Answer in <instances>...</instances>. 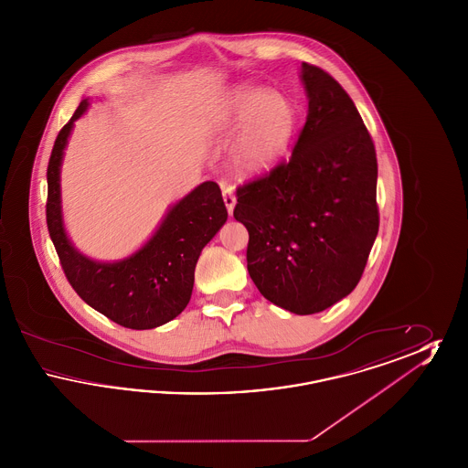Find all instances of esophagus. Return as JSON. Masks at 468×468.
<instances>
[{
    "instance_id": "34e87169",
    "label": "esophagus",
    "mask_w": 468,
    "mask_h": 468,
    "mask_svg": "<svg viewBox=\"0 0 468 468\" xmlns=\"http://www.w3.org/2000/svg\"><path fill=\"white\" fill-rule=\"evenodd\" d=\"M221 187H223L224 205H226V208H228V214L231 216V214H233V208H235V203H237L235 191H233V187H231V186H228L226 182L221 184Z\"/></svg>"
}]
</instances>
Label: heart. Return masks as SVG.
I'll return each mask as SVG.
<instances>
[{
  "label": "heart",
  "instance_id": "1",
  "mask_svg": "<svg viewBox=\"0 0 468 468\" xmlns=\"http://www.w3.org/2000/svg\"><path fill=\"white\" fill-rule=\"evenodd\" d=\"M218 121L226 132H239L229 149L233 166L242 176H258L290 149L296 109L279 90L240 86L226 96Z\"/></svg>",
  "mask_w": 468,
  "mask_h": 468
}]
</instances>
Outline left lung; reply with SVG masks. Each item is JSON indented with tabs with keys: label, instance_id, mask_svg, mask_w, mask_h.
<instances>
[{
	"label": "left lung",
	"instance_id": "left-lung-1",
	"mask_svg": "<svg viewBox=\"0 0 468 468\" xmlns=\"http://www.w3.org/2000/svg\"><path fill=\"white\" fill-rule=\"evenodd\" d=\"M309 113L290 161L237 189L247 270L268 302L309 315L355 290L378 237V157L349 94L302 65Z\"/></svg>",
	"mask_w": 468,
	"mask_h": 468
}]
</instances>
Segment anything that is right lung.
Returning <instances> with one entry per match:
<instances>
[{
    "mask_svg": "<svg viewBox=\"0 0 468 468\" xmlns=\"http://www.w3.org/2000/svg\"><path fill=\"white\" fill-rule=\"evenodd\" d=\"M79 109L58 134L47 166V226L68 282L77 294L111 321L132 330L161 326L189 303L201 249L228 219L221 189L207 180L177 201L147 244L126 260L101 263L80 254L67 237L61 214V163Z\"/></svg>",
    "mask_w": 468,
    "mask_h": 468,
    "instance_id": "add662e5",
    "label": "right lung"
}]
</instances>
